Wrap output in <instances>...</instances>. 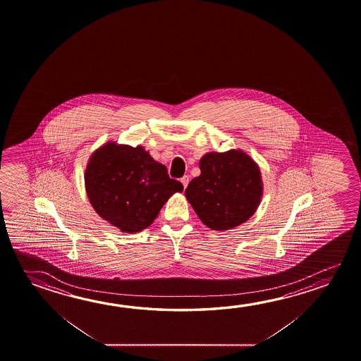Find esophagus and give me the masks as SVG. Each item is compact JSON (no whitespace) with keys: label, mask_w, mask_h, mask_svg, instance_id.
Wrapping results in <instances>:
<instances>
[{"label":"esophagus","mask_w":361,"mask_h":361,"mask_svg":"<svg viewBox=\"0 0 361 361\" xmlns=\"http://www.w3.org/2000/svg\"><path fill=\"white\" fill-rule=\"evenodd\" d=\"M190 178L188 175L186 176H183V178H181V183H183V189H186L188 188V185H189Z\"/></svg>","instance_id":"1"}]
</instances>
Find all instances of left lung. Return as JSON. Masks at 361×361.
<instances>
[{"label":"left lung","mask_w":361,"mask_h":361,"mask_svg":"<svg viewBox=\"0 0 361 361\" xmlns=\"http://www.w3.org/2000/svg\"><path fill=\"white\" fill-rule=\"evenodd\" d=\"M200 176L185 190L204 224L226 231L247 221L262 197V178L255 161L242 151L210 152L200 160Z\"/></svg>","instance_id":"8db88e82"}]
</instances>
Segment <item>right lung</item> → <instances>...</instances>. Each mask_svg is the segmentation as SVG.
<instances>
[{"instance_id":"1","label":"right lung","mask_w":361,"mask_h":361,"mask_svg":"<svg viewBox=\"0 0 361 361\" xmlns=\"http://www.w3.org/2000/svg\"><path fill=\"white\" fill-rule=\"evenodd\" d=\"M85 188L95 212L123 233L146 229L169 197L183 190L143 147L116 143H106L92 154Z\"/></svg>"}]
</instances>
